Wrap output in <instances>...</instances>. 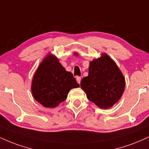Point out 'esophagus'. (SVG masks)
Listing matches in <instances>:
<instances>
[{
  "label": "esophagus",
  "mask_w": 149,
  "mask_h": 149,
  "mask_svg": "<svg viewBox=\"0 0 149 149\" xmlns=\"http://www.w3.org/2000/svg\"><path fill=\"white\" fill-rule=\"evenodd\" d=\"M76 80H77V82H78V84L80 83V81H81V78L80 77H76Z\"/></svg>",
  "instance_id": "1"
}]
</instances>
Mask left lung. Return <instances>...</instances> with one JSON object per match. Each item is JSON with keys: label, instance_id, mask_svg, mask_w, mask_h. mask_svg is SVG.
Returning a JSON list of instances; mask_svg holds the SVG:
<instances>
[{"label": "left lung", "instance_id": "obj_1", "mask_svg": "<svg viewBox=\"0 0 149 149\" xmlns=\"http://www.w3.org/2000/svg\"><path fill=\"white\" fill-rule=\"evenodd\" d=\"M90 101L101 108L113 106L119 101L125 88V78L115 62L103 54L90 62L88 76L80 82Z\"/></svg>", "mask_w": 149, "mask_h": 149}]
</instances>
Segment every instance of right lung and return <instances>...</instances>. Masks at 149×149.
<instances>
[{
	"instance_id": "1",
	"label": "right lung",
	"mask_w": 149,
	"mask_h": 149,
	"mask_svg": "<svg viewBox=\"0 0 149 149\" xmlns=\"http://www.w3.org/2000/svg\"><path fill=\"white\" fill-rule=\"evenodd\" d=\"M79 87L71 72H68L54 56L46 57L33 77L32 93L35 99L46 107H55L65 101L72 88Z\"/></svg>"
}]
</instances>
